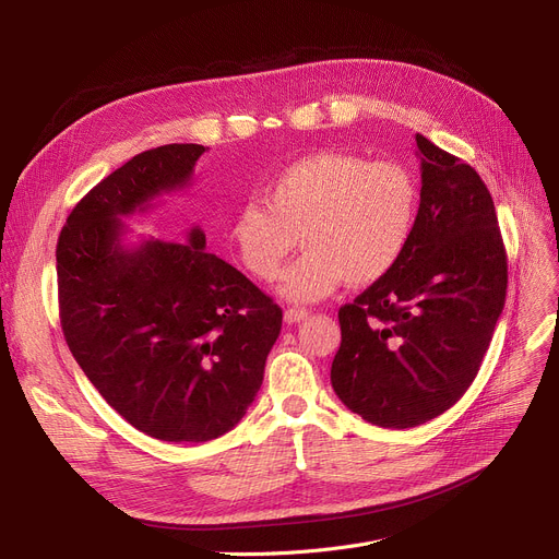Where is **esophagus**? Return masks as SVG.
<instances>
[{
  "mask_svg": "<svg viewBox=\"0 0 559 559\" xmlns=\"http://www.w3.org/2000/svg\"><path fill=\"white\" fill-rule=\"evenodd\" d=\"M308 310H304V308H287L285 312H283V319H285V324H299V321H306L308 319Z\"/></svg>",
  "mask_w": 559,
  "mask_h": 559,
  "instance_id": "1",
  "label": "esophagus"
}]
</instances>
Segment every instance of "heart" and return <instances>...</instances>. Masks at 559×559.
<instances>
[{
	"mask_svg": "<svg viewBox=\"0 0 559 559\" xmlns=\"http://www.w3.org/2000/svg\"><path fill=\"white\" fill-rule=\"evenodd\" d=\"M228 226V242L258 281H274L297 245L306 253L283 274L289 301H319L346 281L388 276L413 240L419 190L405 167L350 152H317L278 171Z\"/></svg>",
	"mask_w": 559,
	"mask_h": 559,
	"instance_id": "b5f03b06",
	"label": "heart"
}]
</instances>
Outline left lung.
<instances>
[{
	"label": "left lung",
	"mask_w": 559,
	"mask_h": 559,
	"mask_svg": "<svg viewBox=\"0 0 559 559\" xmlns=\"http://www.w3.org/2000/svg\"><path fill=\"white\" fill-rule=\"evenodd\" d=\"M421 201L396 267L340 308L331 367L340 401L365 421L415 428L474 383L506 306L508 255L478 171L417 133Z\"/></svg>",
	"instance_id": "8db88e82"
}]
</instances>
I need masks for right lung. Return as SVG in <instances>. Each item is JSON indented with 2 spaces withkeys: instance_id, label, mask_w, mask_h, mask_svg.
<instances>
[{
  "instance_id": "1",
  "label": "right lung",
  "mask_w": 559,
  "mask_h": 559,
  "mask_svg": "<svg viewBox=\"0 0 559 559\" xmlns=\"http://www.w3.org/2000/svg\"><path fill=\"white\" fill-rule=\"evenodd\" d=\"M201 144H165L108 174L56 245L58 308L74 360L106 403L163 442H209L238 426L264 376L283 310L242 272L186 245H127L122 217L190 186Z\"/></svg>"
}]
</instances>
